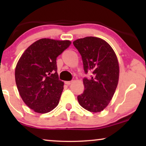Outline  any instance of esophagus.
<instances>
[{
  "mask_svg": "<svg viewBox=\"0 0 146 146\" xmlns=\"http://www.w3.org/2000/svg\"><path fill=\"white\" fill-rule=\"evenodd\" d=\"M72 82H73V81H66L65 84L67 85H70Z\"/></svg>",
  "mask_w": 146,
  "mask_h": 146,
  "instance_id": "esophagus-1",
  "label": "esophagus"
}]
</instances>
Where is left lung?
<instances>
[{"label":"left lung","mask_w":146,"mask_h":146,"mask_svg":"<svg viewBox=\"0 0 146 146\" xmlns=\"http://www.w3.org/2000/svg\"><path fill=\"white\" fill-rule=\"evenodd\" d=\"M82 56L86 74L84 92L78 96L80 105L91 112H100L109 104L116 90L119 68L117 56L111 46L104 40L88 36L73 42Z\"/></svg>","instance_id":"1"}]
</instances>
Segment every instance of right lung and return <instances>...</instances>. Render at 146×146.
I'll list each match as a JSON object with an SVG mask.
<instances>
[{
    "mask_svg": "<svg viewBox=\"0 0 146 146\" xmlns=\"http://www.w3.org/2000/svg\"><path fill=\"white\" fill-rule=\"evenodd\" d=\"M70 40L41 38L26 49L15 68V81L24 102L35 112L45 113L58 104L64 82L57 73L56 58Z\"/></svg>",
    "mask_w": 146,
    "mask_h": 146,
    "instance_id": "obj_1",
    "label": "right lung"
}]
</instances>
